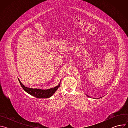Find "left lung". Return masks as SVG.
<instances>
[{
	"instance_id": "1",
	"label": "left lung",
	"mask_w": 128,
	"mask_h": 128,
	"mask_svg": "<svg viewBox=\"0 0 128 128\" xmlns=\"http://www.w3.org/2000/svg\"><path fill=\"white\" fill-rule=\"evenodd\" d=\"M87 96H88V95H87Z\"/></svg>"
}]
</instances>
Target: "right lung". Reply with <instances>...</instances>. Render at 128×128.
<instances>
[{"label":"right lung","mask_w":128,"mask_h":128,"mask_svg":"<svg viewBox=\"0 0 128 128\" xmlns=\"http://www.w3.org/2000/svg\"><path fill=\"white\" fill-rule=\"evenodd\" d=\"M19 82L22 87V88L27 92L28 94L38 98H48L51 97L56 91L57 90L58 88L60 86V84H59L58 86H56L54 88H52L48 90H40L38 88H27L21 82V81L18 79Z\"/></svg>","instance_id":"add662e5"}]
</instances>
